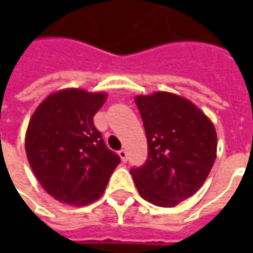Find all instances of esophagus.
<instances>
[{"instance_id": "obj_1", "label": "esophagus", "mask_w": 253, "mask_h": 253, "mask_svg": "<svg viewBox=\"0 0 253 253\" xmlns=\"http://www.w3.org/2000/svg\"><path fill=\"white\" fill-rule=\"evenodd\" d=\"M119 157H121V160L123 161V163H126V161H127V152L125 150V149L119 150Z\"/></svg>"}]
</instances>
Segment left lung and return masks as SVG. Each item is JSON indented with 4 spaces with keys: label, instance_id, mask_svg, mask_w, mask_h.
Wrapping results in <instances>:
<instances>
[{
    "label": "left lung",
    "instance_id": "obj_1",
    "mask_svg": "<svg viewBox=\"0 0 253 253\" xmlns=\"http://www.w3.org/2000/svg\"><path fill=\"white\" fill-rule=\"evenodd\" d=\"M148 160L131 176L139 195L160 207H175L199 190L217 157V131L192 101L170 92L135 96Z\"/></svg>",
    "mask_w": 253,
    "mask_h": 253
}]
</instances>
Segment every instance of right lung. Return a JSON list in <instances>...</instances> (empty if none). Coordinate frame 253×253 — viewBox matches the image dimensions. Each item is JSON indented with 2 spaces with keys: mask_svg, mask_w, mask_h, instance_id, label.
<instances>
[{
  "mask_svg": "<svg viewBox=\"0 0 253 253\" xmlns=\"http://www.w3.org/2000/svg\"><path fill=\"white\" fill-rule=\"evenodd\" d=\"M105 100L104 92L61 89L48 94L31 116L27 159L41 186L61 203L86 206L97 201L121 163L93 125Z\"/></svg>",
  "mask_w": 253,
  "mask_h": 253,
  "instance_id": "1",
  "label": "right lung"
}]
</instances>
